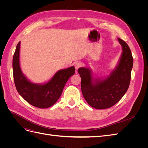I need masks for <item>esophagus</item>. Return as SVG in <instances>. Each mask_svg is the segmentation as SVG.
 I'll return each mask as SVG.
<instances>
[{"label":"esophagus","mask_w":148,"mask_h":148,"mask_svg":"<svg viewBox=\"0 0 148 148\" xmlns=\"http://www.w3.org/2000/svg\"><path fill=\"white\" fill-rule=\"evenodd\" d=\"M82 66V64L79 62H77L75 63V67L76 70H78L79 68H80Z\"/></svg>","instance_id":"obj_1"}]
</instances>
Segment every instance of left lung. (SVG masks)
<instances>
[{
    "label": "left lung",
    "instance_id": "1",
    "mask_svg": "<svg viewBox=\"0 0 148 148\" xmlns=\"http://www.w3.org/2000/svg\"><path fill=\"white\" fill-rule=\"evenodd\" d=\"M118 40L122 46V54L119 65L109 77L92 83L90 70L86 68L78 70L82 78L83 97L95 109H104L114 106L126 93L130 83L133 64L132 52L126 42L120 38Z\"/></svg>",
    "mask_w": 148,
    "mask_h": 148
}]
</instances>
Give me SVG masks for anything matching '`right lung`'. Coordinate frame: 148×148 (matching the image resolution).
<instances>
[{
  "mask_svg": "<svg viewBox=\"0 0 148 148\" xmlns=\"http://www.w3.org/2000/svg\"><path fill=\"white\" fill-rule=\"evenodd\" d=\"M20 44H17L13 57V75L17 91L29 104L40 109L47 108L59 99L69 78L74 75L75 67L61 70L48 83L36 84L29 82L21 73L20 66Z\"/></svg>",
  "mask_w": 148,
  "mask_h": 148,
  "instance_id": "right-lung-1",
  "label": "right lung"
}]
</instances>
